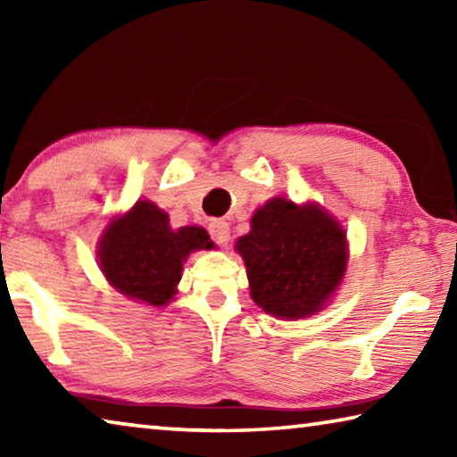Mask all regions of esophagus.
I'll return each mask as SVG.
<instances>
[{"instance_id": "esophagus-1", "label": "esophagus", "mask_w": 457, "mask_h": 457, "mask_svg": "<svg viewBox=\"0 0 457 457\" xmlns=\"http://www.w3.org/2000/svg\"><path fill=\"white\" fill-rule=\"evenodd\" d=\"M210 234L213 242L218 245H228L229 242V223L223 220H212L210 221Z\"/></svg>"}]
</instances>
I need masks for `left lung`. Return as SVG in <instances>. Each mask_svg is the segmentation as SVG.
Segmentation results:
<instances>
[{
	"mask_svg": "<svg viewBox=\"0 0 457 457\" xmlns=\"http://www.w3.org/2000/svg\"><path fill=\"white\" fill-rule=\"evenodd\" d=\"M250 294L266 314L296 320L322 311L346 270V234L316 204L270 199L237 239Z\"/></svg>",
	"mask_w": 457,
	"mask_h": 457,
	"instance_id": "1",
	"label": "left lung"
}]
</instances>
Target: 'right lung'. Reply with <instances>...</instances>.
Returning a JSON list of instances; mask_svg holds the SVG:
<instances>
[{
    "label": "right lung",
    "instance_id": "right-lung-1",
    "mask_svg": "<svg viewBox=\"0 0 457 457\" xmlns=\"http://www.w3.org/2000/svg\"><path fill=\"white\" fill-rule=\"evenodd\" d=\"M213 242L204 228L173 229L169 215L151 201L108 223L98 244V266L120 294L135 303L165 306L177 294L183 262Z\"/></svg>",
    "mask_w": 457,
    "mask_h": 457
}]
</instances>
